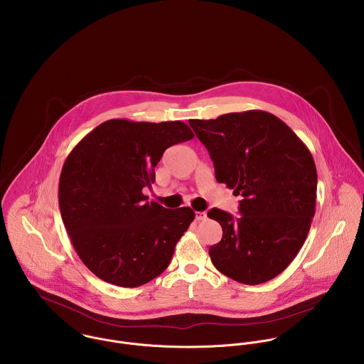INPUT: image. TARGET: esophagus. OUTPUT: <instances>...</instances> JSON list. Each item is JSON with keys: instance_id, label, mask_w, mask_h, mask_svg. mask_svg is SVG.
<instances>
[{"instance_id": "34e87169", "label": "esophagus", "mask_w": 364, "mask_h": 364, "mask_svg": "<svg viewBox=\"0 0 364 364\" xmlns=\"http://www.w3.org/2000/svg\"><path fill=\"white\" fill-rule=\"evenodd\" d=\"M206 217H208L206 211H196V220L198 221H203V220H206Z\"/></svg>"}]
</instances>
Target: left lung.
<instances>
[{"mask_svg": "<svg viewBox=\"0 0 364 364\" xmlns=\"http://www.w3.org/2000/svg\"><path fill=\"white\" fill-rule=\"evenodd\" d=\"M215 179L241 195L240 217L211 208L223 238L208 248L218 272L244 284L280 274L301 250L315 214L316 168L310 150L279 117L263 110L191 119Z\"/></svg>", "mask_w": 364, "mask_h": 364, "instance_id": "left-lung-1", "label": "left lung"}]
</instances>
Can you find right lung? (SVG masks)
Masks as SVG:
<instances>
[{"mask_svg": "<svg viewBox=\"0 0 364 364\" xmlns=\"http://www.w3.org/2000/svg\"><path fill=\"white\" fill-rule=\"evenodd\" d=\"M193 139L183 122L112 119L68 154L58 206L71 244L100 279L139 287L159 276L195 218L191 208H165L143 193L156 182L164 151Z\"/></svg>", "mask_w": 364, "mask_h": 364, "instance_id": "1", "label": "right lung"}]
</instances>
